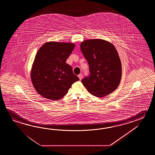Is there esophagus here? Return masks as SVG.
<instances>
[{"instance_id":"obj_1","label":"esophagus","mask_w":155,"mask_h":155,"mask_svg":"<svg viewBox=\"0 0 155 155\" xmlns=\"http://www.w3.org/2000/svg\"><path fill=\"white\" fill-rule=\"evenodd\" d=\"M78 77H79V79H80V80H81V79H82V75L81 74H79V75H78Z\"/></svg>"}]
</instances>
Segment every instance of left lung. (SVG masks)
I'll use <instances>...</instances> for the list:
<instances>
[{"label":"left lung","instance_id":"left-lung-1","mask_svg":"<svg viewBox=\"0 0 155 155\" xmlns=\"http://www.w3.org/2000/svg\"><path fill=\"white\" fill-rule=\"evenodd\" d=\"M80 49L89 65L90 75L81 80L90 94L104 97L119 86L122 76V66L117 50L112 43L105 40L83 41Z\"/></svg>","mask_w":155,"mask_h":155}]
</instances>
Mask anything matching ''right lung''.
<instances>
[{
  "instance_id": "add662e5",
  "label": "right lung",
  "mask_w": 155,
  "mask_h": 155,
  "mask_svg": "<svg viewBox=\"0 0 155 155\" xmlns=\"http://www.w3.org/2000/svg\"><path fill=\"white\" fill-rule=\"evenodd\" d=\"M75 44L49 41L37 51L31 69V80L38 93L46 99L58 100L68 92L79 78L66 63Z\"/></svg>"
}]
</instances>
